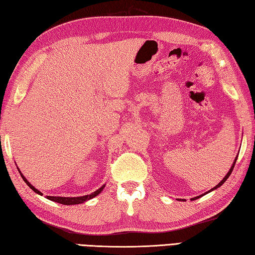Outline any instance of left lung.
I'll list each match as a JSON object with an SVG mask.
<instances>
[{"label": "left lung", "mask_w": 255, "mask_h": 255, "mask_svg": "<svg viewBox=\"0 0 255 255\" xmlns=\"http://www.w3.org/2000/svg\"><path fill=\"white\" fill-rule=\"evenodd\" d=\"M237 158H238V156H237ZM237 158H236V160H235V162H234V164H232V166H231V169L229 170V172H228V173H227V175H226V176H225V177L223 178V180H221V182H220V183L218 184V185H216V186H215L214 188H211L209 192H211V191H214V189H216V188H218V187H220V186H221V185H223V184H224V183H225V182L227 181V178H228V177L230 176V174H231V172H232V170H234V167H235V164H236V162H237ZM209 192H208V193H209ZM206 194H207V193H206ZM202 196H203V195H200V196H197V197H195V198H192V199H193V200H194V199H197V198H199V197H202Z\"/></svg>", "instance_id": "1"}]
</instances>
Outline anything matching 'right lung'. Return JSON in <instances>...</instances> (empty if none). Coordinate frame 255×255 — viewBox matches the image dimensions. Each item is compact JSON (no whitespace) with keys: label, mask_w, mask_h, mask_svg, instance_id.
<instances>
[{"label":"right lung","mask_w":255,"mask_h":255,"mask_svg":"<svg viewBox=\"0 0 255 255\" xmlns=\"http://www.w3.org/2000/svg\"><path fill=\"white\" fill-rule=\"evenodd\" d=\"M19 173H20V171H19ZM20 176L23 177V180H24V182L27 184V185H28L32 191H34L35 193H37V194H39V195H41V193L38 191V189H36L34 186L31 185V184L26 180V177L21 174L20 173ZM105 187V185L104 186H102L101 188H99L97 189V191H95L94 193H92V194H90V195H84V196H80V197H59V196H47V198L48 199H50V200H52V202H56V203H59V204H63V205H77V204H82V203H84L85 200H89V199H91V198H93V197H95V196H97V195H99L102 191H103V188Z\"/></svg>","instance_id":"add662e5"}]
</instances>
